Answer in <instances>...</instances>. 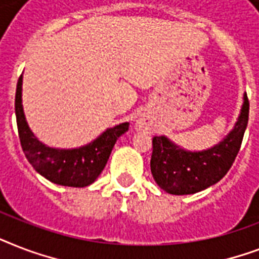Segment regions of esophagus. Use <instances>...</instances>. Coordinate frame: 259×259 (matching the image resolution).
Returning a JSON list of instances; mask_svg holds the SVG:
<instances>
[{"instance_id":"1","label":"esophagus","mask_w":259,"mask_h":259,"mask_svg":"<svg viewBox=\"0 0 259 259\" xmlns=\"http://www.w3.org/2000/svg\"><path fill=\"white\" fill-rule=\"evenodd\" d=\"M144 125V123H142V122H140V123H138V126H142Z\"/></svg>"}]
</instances>
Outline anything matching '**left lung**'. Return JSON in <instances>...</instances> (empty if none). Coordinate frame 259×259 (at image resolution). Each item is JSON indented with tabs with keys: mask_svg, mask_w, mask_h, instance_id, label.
<instances>
[{
	"mask_svg": "<svg viewBox=\"0 0 259 259\" xmlns=\"http://www.w3.org/2000/svg\"><path fill=\"white\" fill-rule=\"evenodd\" d=\"M250 103L243 97L241 115L227 137L203 152H187L164 136H154L150 170L158 187L173 195H189L218 183L233 165L249 122Z\"/></svg>",
	"mask_w": 259,
	"mask_h": 259,
	"instance_id": "obj_1",
	"label": "left lung"
}]
</instances>
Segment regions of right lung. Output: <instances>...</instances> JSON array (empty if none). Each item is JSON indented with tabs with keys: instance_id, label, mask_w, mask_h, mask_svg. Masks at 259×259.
I'll return each mask as SVG.
<instances>
[{
	"instance_id": "1",
	"label": "right lung",
	"mask_w": 259,
	"mask_h": 259,
	"mask_svg": "<svg viewBox=\"0 0 259 259\" xmlns=\"http://www.w3.org/2000/svg\"><path fill=\"white\" fill-rule=\"evenodd\" d=\"M22 76L18 78L14 99L16 121L21 148L30 165L47 180L66 187H87L105 168L119 136L127 132L129 122L107 129L94 142L79 149H55L34 137L26 125L21 105Z\"/></svg>"
}]
</instances>
